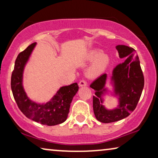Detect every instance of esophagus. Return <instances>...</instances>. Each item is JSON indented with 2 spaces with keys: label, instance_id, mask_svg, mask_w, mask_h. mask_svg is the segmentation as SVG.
Returning a JSON list of instances; mask_svg holds the SVG:
<instances>
[{
  "label": "esophagus",
  "instance_id": "obj_1",
  "mask_svg": "<svg viewBox=\"0 0 158 158\" xmlns=\"http://www.w3.org/2000/svg\"><path fill=\"white\" fill-rule=\"evenodd\" d=\"M79 85L81 86V87H84V86L87 85V83H86L85 80H82V81L79 82Z\"/></svg>",
  "mask_w": 158,
  "mask_h": 158
}]
</instances>
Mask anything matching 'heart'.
Instances as JSON below:
<instances>
[{"label": "heart", "instance_id": "1", "mask_svg": "<svg viewBox=\"0 0 158 158\" xmlns=\"http://www.w3.org/2000/svg\"><path fill=\"white\" fill-rule=\"evenodd\" d=\"M86 60L93 62L87 70V75L90 77H96L102 73L109 63V57L106 54L101 53V50L92 49L86 54Z\"/></svg>", "mask_w": 158, "mask_h": 158}]
</instances>
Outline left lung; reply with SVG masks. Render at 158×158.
I'll list each match as a JSON object with an SVG mask.
<instances>
[{"label":"left lung","mask_w":158,"mask_h":158,"mask_svg":"<svg viewBox=\"0 0 158 158\" xmlns=\"http://www.w3.org/2000/svg\"><path fill=\"white\" fill-rule=\"evenodd\" d=\"M116 48L120 58L127 57L124 62L117 64L112 72L114 95L118 96L119 104L112 110L106 109L103 105L102 96L107 90L105 88L107 77L106 73L95 80L90 85L96 91L93 97L95 116L102 123L117 122L130 115L139 102L144 88L143 73L139 57L135 55V49L125 45H117Z\"/></svg>","instance_id":"obj_1"}]
</instances>
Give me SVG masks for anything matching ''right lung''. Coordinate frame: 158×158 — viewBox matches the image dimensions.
Here are the masks:
<instances>
[{
    "label": "right lung",
    "mask_w": 158,
    "mask_h": 158,
    "mask_svg": "<svg viewBox=\"0 0 158 158\" xmlns=\"http://www.w3.org/2000/svg\"><path fill=\"white\" fill-rule=\"evenodd\" d=\"M36 44L32 43L19 53L15 61L10 81L13 96L19 109L27 118L42 124L55 126L67 119L70 103L79 87L77 83L61 87L50 101L43 104L30 100L22 85L23 73Z\"/></svg>",
    "instance_id": "right-lung-1"
}]
</instances>
